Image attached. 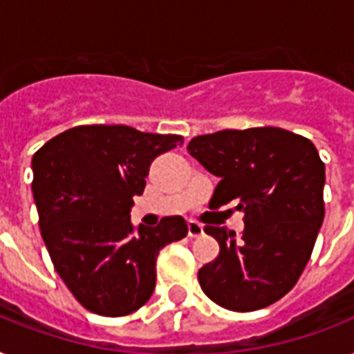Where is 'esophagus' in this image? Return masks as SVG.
Instances as JSON below:
<instances>
[{"mask_svg":"<svg viewBox=\"0 0 354 354\" xmlns=\"http://www.w3.org/2000/svg\"><path fill=\"white\" fill-rule=\"evenodd\" d=\"M187 233L191 239H196V236H202L204 235V226L198 224V222L194 221H189L187 222Z\"/></svg>","mask_w":354,"mask_h":354,"instance_id":"obj_1","label":"esophagus"}]
</instances>
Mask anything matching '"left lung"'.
I'll return each mask as SVG.
<instances>
[{
  "instance_id": "obj_1",
  "label": "left lung",
  "mask_w": 354,
  "mask_h": 354,
  "mask_svg": "<svg viewBox=\"0 0 354 354\" xmlns=\"http://www.w3.org/2000/svg\"><path fill=\"white\" fill-rule=\"evenodd\" d=\"M189 154L221 178L211 209L236 202L244 232L205 226L218 241L198 270L211 301L235 313L259 310L292 290L324 224L325 165L313 141L275 127L221 130L189 141Z\"/></svg>"
}]
</instances>
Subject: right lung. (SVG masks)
<instances>
[{"label":"right lung","mask_w":354,"mask_h":354,"mask_svg":"<svg viewBox=\"0 0 354 354\" xmlns=\"http://www.w3.org/2000/svg\"><path fill=\"white\" fill-rule=\"evenodd\" d=\"M183 143L176 133L124 124H84L49 139L32 156V194L41 239L77 301L101 316H127L149 301L156 259L187 235L182 216L133 227V196L150 163Z\"/></svg>","instance_id":"add662e5"}]
</instances>
